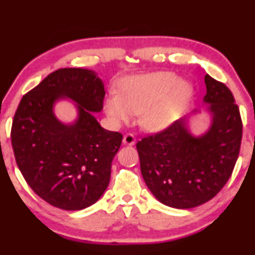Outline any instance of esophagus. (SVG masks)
<instances>
[{"label":"esophagus","instance_id":"1","mask_svg":"<svg viewBox=\"0 0 255 255\" xmlns=\"http://www.w3.org/2000/svg\"><path fill=\"white\" fill-rule=\"evenodd\" d=\"M124 144L125 145H129V146H132L133 144L136 143V137L135 135H132V133H126V135L124 136Z\"/></svg>","mask_w":255,"mask_h":255}]
</instances>
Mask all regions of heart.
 I'll return each mask as SVG.
<instances>
[{
	"label": "heart",
	"instance_id": "obj_1",
	"mask_svg": "<svg viewBox=\"0 0 255 255\" xmlns=\"http://www.w3.org/2000/svg\"><path fill=\"white\" fill-rule=\"evenodd\" d=\"M192 96L187 82H179L172 73H153L127 77L120 94L111 92L105 109L115 123H127L139 114L141 126L149 130L169 127L182 115Z\"/></svg>",
	"mask_w": 255,
	"mask_h": 255
}]
</instances>
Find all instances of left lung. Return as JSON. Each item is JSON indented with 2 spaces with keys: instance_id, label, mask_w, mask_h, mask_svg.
<instances>
[{
  "instance_id": "1",
  "label": "left lung",
  "mask_w": 255,
  "mask_h": 255,
  "mask_svg": "<svg viewBox=\"0 0 255 255\" xmlns=\"http://www.w3.org/2000/svg\"><path fill=\"white\" fill-rule=\"evenodd\" d=\"M205 83L211 126L204 135L193 136L184 117L136 145L146 185L172 208L189 209L213 199L231 178L239 157L243 125L234 97L208 74Z\"/></svg>"
}]
</instances>
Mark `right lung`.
Here are the masks:
<instances>
[{
	"mask_svg": "<svg viewBox=\"0 0 255 255\" xmlns=\"http://www.w3.org/2000/svg\"><path fill=\"white\" fill-rule=\"evenodd\" d=\"M106 91L96 72L60 68L24 94L15 111L11 140L19 170L41 199L64 210H81L100 199L123 135L103 129L92 112L103 108ZM77 102L74 124L60 123L53 105Z\"/></svg>",
	"mask_w": 255,
	"mask_h": 255,
	"instance_id": "1",
	"label": "right lung"
}]
</instances>
